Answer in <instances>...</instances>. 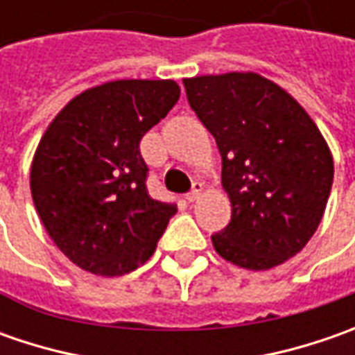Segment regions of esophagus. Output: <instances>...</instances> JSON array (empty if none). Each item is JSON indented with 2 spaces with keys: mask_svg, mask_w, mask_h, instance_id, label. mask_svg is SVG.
Segmentation results:
<instances>
[{
  "mask_svg": "<svg viewBox=\"0 0 355 355\" xmlns=\"http://www.w3.org/2000/svg\"><path fill=\"white\" fill-rule=\"evenodd\" d=\"M201 191H203V184H201V182H193V185H191V191L185 196V199H187L189 203H193V201H198V199L201 198Z\"/></svg>",
  "mask_w": 355,
  "mask_h": 355,
  "instance_id": "obj_1",
  "label": "esophagus"
}]
</instances>
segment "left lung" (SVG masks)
Returning <instances> with one entry per match:
<instances>
[{
	"instance_id": "obj_1",
	"label": "left lung",
	"mask_w": 355,
	"mask_h": 355,
	"mask_svg": "<svg viewBox=\"0 0 355 355\" xmlns=\"http://www.w3.org/2000/svg\"><path fill=\"white\" fill-rule=\"evenodd\" d=\"M191 110L217 142L229 225L211 235L225 261L266 270L304 249L318 229L334 162L306 110L254 73L184 78Z\"/></svg>"
}]
</instances>
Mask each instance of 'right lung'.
Here are the masks:
<instances>
[{
	"label": "right lung",
	"mask_w": 355,
	"mask_h": 355,
	"mask_svg": "<svg viewBox=\"0 0 355 355\" xmlns=\"http://www.w3.org/2000/svg\"><path fill=\"white\" fill-rule=\"evenodd\" d=\"M180 98L173 80H112L75 96L49 124L31 196L49 237L76 266L118 277L144 265L178 211L150 198L142 136Z\"/></svg>",
	"instance_id": "add662e5"
}]
</instances>
